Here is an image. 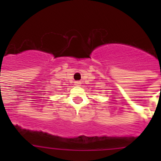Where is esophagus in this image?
I'll return each mask as SVG.
<instances>
[{"label": "esophagus", "instance_id": "esophagus-1", "mask_svg": "<svg viewBox=\"0 0 161 161\" xmlns=\"http://www.w3.org/2000/svg\"><path fill=\"white\" fill-rule=\"evenodd\" d=\"M74 83H75L76 86H79L81 84V83H80V82H79V81H76V82Z\"/></svg>", "mask_w": 161, "mask_h": 161}]
</instances>
